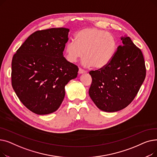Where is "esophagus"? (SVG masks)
Returning <instances> with one entry per match:
<instances>
[{
  "label": "esophagus",
  "instance_id": "34e87169",
  "mask_svg": "<svg viewBox=\"0 0 157 157\" xmlns=\"http://www.w3.org/2000/svg\"><path fill=\"white\" fill-rule=\"evenodd\" d=\"M85 72H86V71H84L83 69H81V68H79V69L78 73H79V74H83V73H85Z\"/></svg>",
  "mask_w": 157,
  "mask_h": 157
}]
</instances>
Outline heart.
<instances>
[{
	"label": "heart",
	"mask_w": 157,
	"mask_h": 157,
	"mask_svg": "<svg viewBox=\"0 0 157 157\" xmlns=\"http://www.w3.org/2000/svg\"><path fill=\"white\" fill-rule=\"evenodd\" d=\"M75 42L69 41L65 48L66 59L77 62L85 54V67L101 69L108 65L117 51V43L109 33L95 27L82 29L75 36Z\"/></svg>",
	"instance_id": "b5f03b06"
}]
</instances>
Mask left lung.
Returning <instances> with one entry per match:
<instances>
[{"label": "left lung", "instance_id": "obj_1", "mask_svg": "<svg viewBox=\"0 0 157 157\" xmlns=\"http://www.w3.org/2000/svg\"><path fill=\"white\" fill-rule=\"evenodd\" d=\"M123 44L117 48L110 62L90 71L92 82L89 95L98 109L116 112L132 101L146 77L144 56L129 37H121Z\"/></svg>", "mask_w": 157, "mask_h": 157}]
</instances>
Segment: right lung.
<instances>
[{"label":"right lung","instance_id":"right-lung-1","mask_svg":"<svg viewBox=\"0 0 157 157\" xmlns=\"http://www.w3.org/2000/svg\"><path fill=\"white\" fill-rule=\"evenodd\" d=\"M69 29L52 28L32 34L12 60L11 83L22 104L37 114L56 111L65 97V86L76 78L78 67L63 52Z\"/></svg>","mask_w":157,"mask_h":157}]
</instances>
